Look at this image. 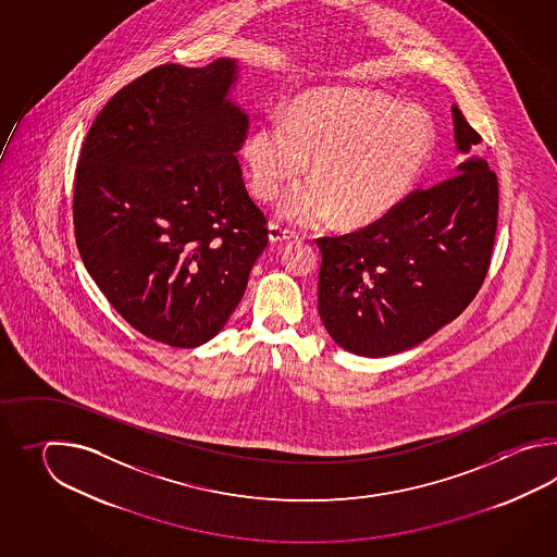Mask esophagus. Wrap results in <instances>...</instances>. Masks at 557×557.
I'll return each mask as SVG.
<instances>
[{
	"label": "esophagus",
	"mask_w": 557,
	"mask_h": 557,
	"mask_svg": "<svg viewBox=\"0 0 557 557\" xmlns=\"http://www.w3.org/2000/svg\"><path fill=\"white\" fill-rule=\"evenodd\" d=\"M298 238V233L293 231V228H286V226L278 225V223H273V225H269V240L276 245V243H286V240H295Z\"/></svg>",
	"instance_id": "1"
}]
</instances>
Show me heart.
Segmentation results:
<instances>
[{
  "instance_id": "obj_1",
  "label": "heart",
  "mask_w": 557,
  "mask_h": 557,
  "mask_svg": "<svg viewBox=\"0 0 557 557\" xmlns=\"http://www.w3.org/2000/svg\"><path fill=\"white\" fill-rule=\"evenodd\" d=\"M436 131L422 109L344 87L296 95L283 119L255 125L243 147L250 189L273 201L307 171L314 181L288 190L281 214L300 225L331 216L346 226L380 221L422 177Z\"/></svg>"
}]
</instances>
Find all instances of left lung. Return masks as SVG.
Returning a JSON list of instances; mask_svg holds the SVG:
<instances>
[{
    "instance_id": "left-lung-1",
    "label": "left lung",
    "mask_w": 557,
    "mask_h": 557,
    "mask_svg": "<svg viewBox=\"0 0 557 557\" xmlns=\"http://www.w3.org/2000/svg\"><path fill=\"white\" fill-rule=\"evenodd\" d=\"M466 157L451 177L410 193L376 223L319 238V314L332 341L368 358L398 355L438 332L478 295L497 226V177L470 154L482 137L451 106Z\"/></svg>"
}]
</instances>
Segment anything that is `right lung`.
I'll return each mask as SVG.
<instances>
[{"instance_id": "obj_1", "label": "right lung", "mask_w": 557, "mask_h": 557, "mask_svg": "<svg viewBox=\"0 0 557 557\" xmlns=\"http://www.w3.org/2000/svg\"><path fill=\"white\" fill-rule=\"evenodd\" d=\"M235 60L159 65L113 95L75 169L73 225L87 273L135 331L195 348L237 308L269 228L237 151L247 113Z\"/></svg>"}]
</instances>
